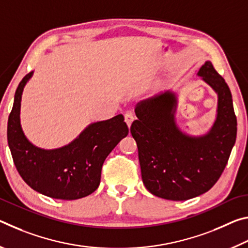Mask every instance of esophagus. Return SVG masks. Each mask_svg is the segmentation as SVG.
<instances>
[{"label": "esophagus", "instance_id": "obj_1", "mask_svg": "<svg viewBox=\"0 0 248 248\" xmlns=\"http://www.w3.org/2000/svg\"><path fill=\"white\" fill-rule=\"evenodd\" d=\"M133 120H134V116L132 112H127V114L124 115V121L129 128H130V125H131V124L133 123Z\"/></svg>", "mask_w": 248, "mask_h": 248}]
</instances>
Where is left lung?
Returning <instances> with one entry per match:
<instances>
[{"label":"left lung","mask_w":248,"mask_h":248,"mask_svg":"<svg viewBox=\"0 0 248 248\" xmlns=\"http://www.w3.org/2000/svg\"><path fill=\"white\" fill-rule=\"evenodd\" d=\"M197 75L217 96L216 119L204 133L192 136L177 124V91L144 100L134 110L138 120L130 132L137 142L142 180L159 198L187 200L211 189L236 140L237 123L228 84L209 60Z\"/></svg>","instance_id":"left-lung-1"}]
</instances>
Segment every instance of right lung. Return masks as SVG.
<instances>
[{"mask_svg":"<svg viewBox=\"0 0 248 248\" xmlns=\"http://www.w3.org/2000/svg\"><path fill=\"white\" fill-rule=\"evenodd\" d=\"M33 71L20 81L8 117L7 141L14 164L29 187L50 198L75 200L97 189L105 159L129 129L123 115L90 124L74 140L61 148L41 149L25 136L20 124L24 87Z\"/></svg>","mask_w":248,"mask_h":248,"instance_id":"1","label":"right lung"}]
</instances>
